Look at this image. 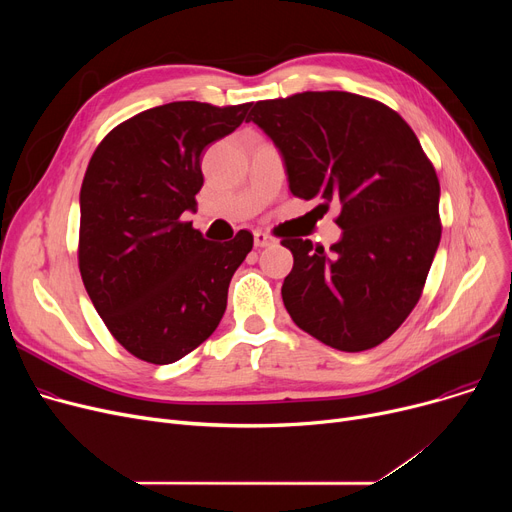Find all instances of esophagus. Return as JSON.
<instances>
[{
    "label": "esophagus",
    "mask_w": 512,
    "mask_h": 512,
    "mask_svg": "<svg viewBox=\"0 0 512 512\" xmlns=\"http://www.w3.org/2000/svg\"><path fill=\"white\" fill-rule=\"evenodd\" d=\"M253 236H255V247H259V249H263V247H272L274 242H276V238H274L272 234L261 232V230H257Z\"/></svg>",
    "instance_id": "esophagus-1"
}]
</instances>
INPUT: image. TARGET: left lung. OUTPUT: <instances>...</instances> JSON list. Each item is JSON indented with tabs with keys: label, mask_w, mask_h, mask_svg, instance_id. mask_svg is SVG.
<instances>
[{
	"label": "left lung",
	"mask_w": 512,
	"mask_h": 512,
	"mask_svg": "<svg viewBox=\"0 0 512 512\" xmlns=\"http://www.w3.org/2000/svg\"><path fill=\"white\" fill-rule=\"evenodd\" d=\"M247 122L282 151L290 193L342 205L326 253L282 238L294 265L284 307L301 330L344 353L390 338L421 299L442 236L440 182L417 134L382 101L305 91L251 103Z\"/></svg>",
	"instance_id": "obj_1"
}]
</instances>
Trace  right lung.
Returning <instances> with one entry per match:
<instances>
[{
    "instance_id": "obj_1",
    "label": "right lung",
    "mask_w": 512,
    "mask_h": 512,
    "mask_svg": "<svg viewBox=\"0 0 512 512\" xmlns=\"http://www.w3.org/2000/svg\"><path fill=\"white\" fill-rule=\"evenodd\" d=\"M251 103L174 101L112 128L80 186L78 270L105 328L130 355L168 365L205 342L226 311L253 234L209 242L191 222L201 153L245 120Z\"/></svg>"
}]
</instances>
